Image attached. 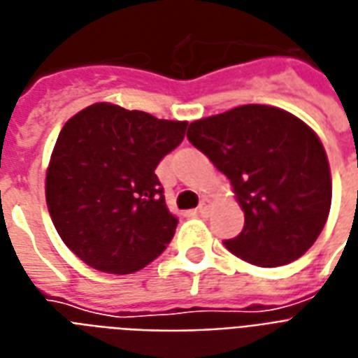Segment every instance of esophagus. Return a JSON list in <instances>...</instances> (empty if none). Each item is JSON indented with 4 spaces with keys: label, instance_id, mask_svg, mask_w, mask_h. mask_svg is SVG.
<instances>
[{
    "label": "esophagus",
    "instance_id": "obj_1",
    "mask_svg": "<svg viewBox=\"0 0 358 358\" xmlns=\"http://www.w3.org/2000/svg\"><path fill=\"white\" fill-rule=\"evenodd\" d=\"M210 206H211L210 200H208V198H202V202H200V206H198V213H200V215H206V213L210 211Z\"/></svg>",
    "mask_w": 358,
    "mask_h": 358
}]
</instances>
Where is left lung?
<instances>
[{"label": "left lung", "mask_w": 358, "mask_h": 358, "mask_svg": "<svg viewBox=\"0 0 358 358\" xmlns=\"http://www.w3.org/2000/svg\"><path fill=\"white\" fill-rule=\"evenodd\" d=\"M194 147L233 185L244 229L229 252L259 267L296 262L324 229L332 176L322 143L309 125L267 104H244L192 122Z\"/></svg>", "instance_id": "obj_1"}]
</instances>
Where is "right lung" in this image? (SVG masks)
I'll return each mask as SVG.
<instances>
[{
    "label": "right lung",
    "mask_w": 358,
    "mask_h": 358,
    "mask_svg": "<svg viewBox=\"0 0 358 358\" xmlns=\"http://www.w3.org/2000/svg\"><path fill=\"white\" fill-rule=\"evenodd\" d=\"M187 122L95 103L64 124L45 177L49 215L62 242L90 267L129 275L176 234L154 173L185 137Z\"/></svg>",
    "instance_id": "right-lung-1"
}]
</instances>
